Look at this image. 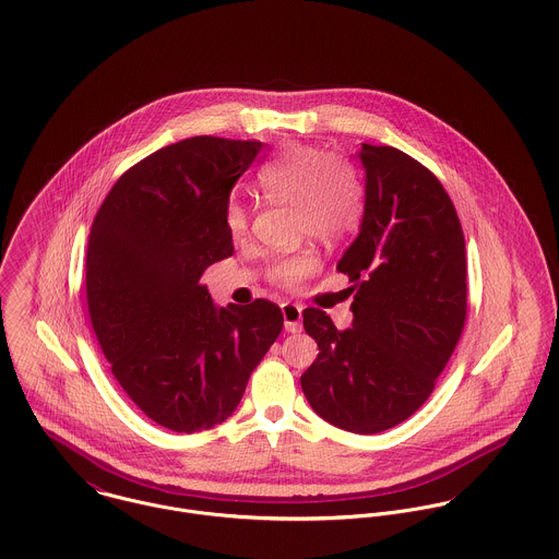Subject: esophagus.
<instances>
[{"mask_svg": "<svg viewBox=\"0 0 559 559\" xmlns=\"http://www.w3.org/2000/svg\"><path fill=\"white\" fill-rule=\"evenodd\" d=\"M283 309V319H285V330L287 332H300L302 330V307L296 302H285L281 305Z\"/></svg>", "mask_w": 559, "mask_h": 559, "instance_id": "obj_1", "label": "esophagus"}]
</instances>
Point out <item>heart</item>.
Masks as SVG:
<instances>
[{
	"instance_id": "obj_1",
	"label": "heart",
	"mask_w": 559,
	"mask_h": 559,
	"mask_svg": "<svg viewBox=\"0 0 559 559\" xmlns=\"http://www.w3.org/2000/svg\"><path fill=\"white\" fill-rule=\"evenodd\" d=\"M259 185L274 197L296 203L302 231L323 242H341L358 231L365 216V187L358 171L341 156L312 145H289L259 171ZM234 236L249 229V207L231 197L225 210ZM319 267L309 250L278 259L270 278L281 287H296Z\"/></svg>"
}]
</instances>
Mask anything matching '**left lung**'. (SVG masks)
<instances>
[{"label":"left lung","mask_w":559,"mask_h":559,"mask_svg":"<svg viewBox=\"0 0 559 559\" xmlns=\"http://www.w3.org/2000/svg\"><path fill=\"white\" fill-rule=\"evenodd\" d=\"M360 234L336 270L354 287L352 328L307 309L319 354L300 377L317 416L349 433L392 429L431 396L465 325L467 261L456 210L433 174L390 145L362 143Z\"/></svg>","instance_id":"left-lung-1"}]
</instances>
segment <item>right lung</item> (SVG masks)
<instances>
[{
    "instance_id": "obj_1",
    "label": "right lung",
    "mask_w": 559,
    "mask_h": 559,
    "mask_svg": "<svg viewBox=\"0 0 559 559\" xmlns=\"http://www.w3.org/2000/svg\"><path fill=\"white\" fill-rule=\"evenodd\" d=\"M261 141L190 136L150 154L114 185L90 231L87 309L111 372L156 425L197 433L240 405L283 312L214 307L201 274L234 254L229 192Z\"/></svg>"
}]
</instances>
